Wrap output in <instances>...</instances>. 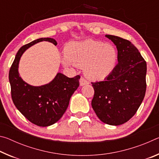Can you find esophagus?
Returning <instances> with one entry per match:
<instances>
[{
  "label": "esophagus",
  "instance_id": "esophagus-1",
  "mask_svg": "<svg viewBox=\"0 0 159 159\" xmlns=\"http://www.w3.org/2000/svg\"><path fill=\"white\" fill-rule=\"evenodd\" d=\"M88 81H87V80H86L84 78H83V77H81L80 78V85H81V86H83V85H87V84H88Z\"/></svg>",
  "mask_w": 159,
  "mask_h": 159
}]
</instances>
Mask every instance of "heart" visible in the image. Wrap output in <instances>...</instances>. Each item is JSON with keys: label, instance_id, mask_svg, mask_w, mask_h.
Returning a JSON list of instances; mask_svg holds the SVG:
<instances>
[{"label": "heart", "instance_id": "1", "mask_svg": "<svg viewBox=\"0 0 159 159\" xmlns=\"http://www.w3.org/2000/svg\"><path fill=\"white\" fill-rule=\"evenodd\" d=\"M65 54L61 60L64 66H85L86 76L95 80L109 76L116 67L118 59L114 45L93 39L71 43L66 47Z\"/></svg>", "mask_w": 159, "mask_h": 159}]
</instances>
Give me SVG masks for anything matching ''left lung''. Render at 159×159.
Returning a JSON list of instances; mask_svg holds the SVG:
<instances>
[{
    "label": "left lung",
    "mask_w": 159,
    "mask_h": 159,
    "mask_svg": "<svg viewBox=\"0 0 159 159\" xmlns=\"http://www.w3.org/2000/svg\"><path fill=\"white\" fill-rule=\"evenodd\" d=\"M118 52V63L104 81L91 83L95 90L92 107L102 122L119 125L135 114L146 93L147 62L128 40L106 35Z\"/></svg>",
    "instance_id": "1"
}]
</instances>
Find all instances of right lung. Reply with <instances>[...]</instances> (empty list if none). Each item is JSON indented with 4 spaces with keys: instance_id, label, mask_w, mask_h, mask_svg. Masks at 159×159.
<instances>
[{
    "instance_id": "1",
    "label": "right lung",
    "mask_w": 159,
    "mask_h": 159,
    "mask_svg": "<svg viewBox=\"0 0 159 159\" xmlns=\"http://www.w3.org/2000/svg\"><path fill=\"white\" fill-rule=\"evenodd\" d=\"M41 41L57 45L51 38H41L23 45L18 50L9 71L13 103L24 116L34 124L47 127L57 122L69 106L71 95L79 86L80 76L68 78L58 73L52 81L41 86H33L21 79L18 72L20 58L25 50Z\"/></svg>"
}]
</instances>
